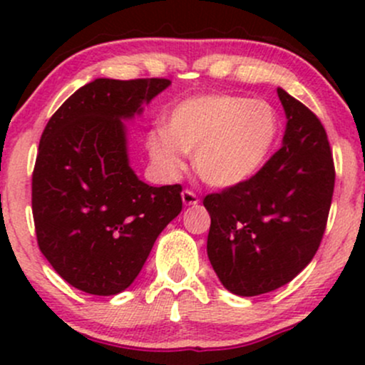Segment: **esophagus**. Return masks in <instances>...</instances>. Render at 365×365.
<instances>
[{"instance_id": "obj_1", "label": "esophagus", "mask_w": 365, "mask_h": 365, "mask_svg": "<svg viewBox=\"0 0 365 365\" xmlns=\"http://www.w3.org/2000/svg\"><path fill=\"white\" fill-rule=\"evenodd\" d=\"M182 200L185 206H195V204H199V197L195 195V192L188 190V188L182 192Z\"/></svg>"}]
</instances>
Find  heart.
Returning a JSON list of instances; mask_svg holds the SVG:
<instances>
[{
	"label": "heart",
	"instance_id": "b5f03b06",
	"mask_svg": "<svg viewBox=\"0 0 365 365\" xmlns=\"http://www.w3.org/2000/svg\"><path fill=\"white\" fill-rule=\"evenodd\" d=\"M278 133V115L266 101L206 94L178 103L165 130L149 132L148 150L170 175L183 168V153H194L197 173L207 185L232 188L262 168Z\"/></svg>",
	"mask_w": 365,
	"mask_h": 365
}]
</instances>
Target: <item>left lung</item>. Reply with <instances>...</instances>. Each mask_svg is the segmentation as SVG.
Listing matches in <instances>:
<instances>
[{"instance_id": "1", "label": "left lung", "mask_w": 365, "mask_h": 365, "mask_svg": "<svg viewBox=\"0 0 365 365\" xmlns=\"http://www.w3.org/2000/svg\"><path fill=\"white\" fill-rule=\"evenodd\" d=\"M283 145L252 178L204 197L211 216L207 257L226 290L273 292L312 261L334 188L333 154L319 118L278 87Z\"/></svg>"}]
</instances>
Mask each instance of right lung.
I'll return each mask as SVG.
<instances>
[{
	"mask_svg": "<svg viewBox=\"0 0 365 365\" xmlns=\"http://www.w3.org/2000/svg\"><path fill=\"white\" fill-rule=\"evenodd\" d=\"M168 78H96L49 118L32 173L37 244L78 290L110 297L140 273L150 249L182 211V185L150 187L128 165L125 120Z\"/></svg>",
	"mask_w": 365,
	"mask_h": 365,
	"instance_id": "obj_1",
	"label": "right lung"
}]
</instances>
